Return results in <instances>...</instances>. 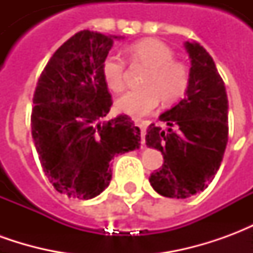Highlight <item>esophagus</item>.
Instances as JSON below:
<instances>
[{
    "label": "esophagus",
    "instance_id": "obj_1",
    "mask_svg": "<svg viewBox=\"0 0 253 253\" xmlns=\"http://www.w3.org/2000/svg\"><path fill=\"white\" fill-rule=\"evenodd\" d=\"M135 126L139 128V131H141V143L145 145V134H146V123L145 122H139L135 121Z\"/></svg>",
    "mask_w": 253,
    "mask_h": 253
}]
</instances>
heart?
I'll list each match as a JSON object with an SVG mask.
<instances>
[{
    "label": "heart",
    "instance_id": "heart-1",
    "mask_svg": "<svg viewBox=\"0 0 253 253\" xmlns=\"http://www.w3.org/2000/svg\"><path fill=\"white\" fill-rule=\"evenodd\" d=\"M131 63L149 67L142 88L132 89L116 100V108L127 115L145 116L157 107L160 100L173 104L186 94L190 85V70L183 62L175 61V52L164 42L143 39L128 47ZM107 86L119 93L126 86V62L118 54H110L101 65Z\"/></svg>",
    "mask_w": 253,
    "mask_h": 253
}]
</instances>
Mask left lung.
<instances>
[{
  "label": "left lung",
  "mask_w": 253,
  "mask_h": 253,
  "mask_svg": "<svg viewBox=\"0 0 253 253\" xmlns=\"http://www.w3.org/2000/svg\"><path fill=\"white\" fill-rule=\"evenodd\" d=\"M191 58L186 97L160 115L167 128L152 123L146 145L160 150L163 167L149 177L160 195L184 199L195 195L214 179L228 143V96L210 54L187 42Z\"/></svg>",
  "instance_id": "left-lung-1"
}]
</instances>
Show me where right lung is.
Segmentation results:
<instances>
[{
    "mask_svg": "<svg viewBox=\"0 0 253 253\" xmlns=\"http://www.w3.org/2000/svg\"><path fill=\"white\" fill-rule=\"evenodd\" d=\"M116 36L80 31L54 52L34 93L32 138L54 188L90 199L108 187L111 160L139 148L141 131L127 115L108 122L112 99L101 65Z\"/></svg>",
    "mask_w": 253,
    "mask_h": 253,
    "instance_id": "add662e5",
    "label": "right lung"
}]
</instances>
